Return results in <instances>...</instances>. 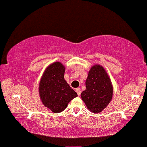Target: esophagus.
Returning <instances> with one entry per match:
<instances>
[{"label":"esophagus","mask_w":147,"mask_h":147,"mask_svg":"<svg viewBox=\"0 0 147 147\" xmlns=\"http://www.w3.org/2000/svg\"><path fill=\"white\" fill-rule=\"evenodd\" d=\"M75 91H76L77 95H78V96H80V94H81V92H82L81 88H76V90H75Z\"/></svg>","instance_id":"1"}]
</instances>
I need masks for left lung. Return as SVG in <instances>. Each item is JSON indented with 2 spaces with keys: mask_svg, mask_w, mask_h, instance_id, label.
I'll return each instance as SVG.
<instances>
[{
  "mask_svg": "<svg viewBox=\"0 0 147 147\" xmlns=\"http://www.w3.org/2000/svg\"><path fill=\"white\" fill-rule=\"evenodd\" d=\"M113 86L107 71L102 65L96 64L88 71L86 80V90L81 98L86 107L93 113L101 112L111 102Z\"/></svg>",
  "mask_w": 147,
  "mask_h": 147,
  "instance_id": "left-lung-1",
  "label": "left lung"
}]
</instances>
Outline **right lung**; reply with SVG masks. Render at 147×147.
Wrapping results in <instances>:
<instances>
[{"label":"right lung","mask_w":147,"mask_h":147,"mask_svg":"<svg viewBox=\"0 0 147 147\" xmlns=\"http://www.w3.org/2000/svg\"><path fill=\"white\" fill-rule=\"evenodd\" d=\"M65 67L59 61L47 66L39 83V95L45 107L60 113L77 96V93L64 79Z\"/></svg>","instance_id":"obj_1"}]
</instances>
